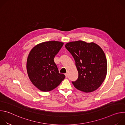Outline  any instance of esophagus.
Returning <instances> with one entry per match:
<instances>
[{
	"label": "esophagus",
	"mask_w": 125,
	"mask_h": 125,
	"mask_svg": "<svg viewBox=\"0 0 125 125\" xmlns=\"http://www.w3.org/2000/svg\"><path fill=\"white\" fill-rule=\"evenodd\" d=\"M65 76H66V78H68V74H67V73H65Z\"/></svg>",
	"instance_id": "obj_1"
}]
</instances>
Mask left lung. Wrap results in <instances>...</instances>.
Listing matches in <instances>:
<instances>
[{
	"mask_svg": "<svg viewBox=\"0 0 125 125\" xmlns=\"http://www.w3.org/2000/svg\"><path fill=\"white\" fill-rule=\"evenodd\" d=\"M65 47L74 57L79 73L78 79L72 82L78 90L91 93L101 85L107 71V63L104 51L94 42L82 41L70 42Z\"/></svg>",
	"mask_w": 125,
	"mask_h": 125,
	"instance_id": "1",
	"label": "left lung"
}]
</instances>
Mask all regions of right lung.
<instances>
[{"instance_id": "right-lung-1", "label": "right lung", "mask_w": 125, "mask_h": 125, "mask_svg": "<svg viewBox=\"0 0 125 125\" xmlns=\"http://www.w3.org/2000/svg\"><path fill=\"white\" fill-rule=\"evenodd\" d=\"M64 43L58 41L42 42L29 53L27 70L32 83L42 92H49L58 86L65 76L59 73L54 61Z\"/></svg>"}]
</instances>
